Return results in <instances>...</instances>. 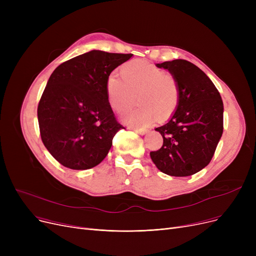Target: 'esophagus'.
<instances>
[{"label": "esophagus", "instance_id": "34e87169", "mask_svg": "<svg viewBox=\"0 0 256 256\" xmlns=\"http://www.w3.org/2000/svg\"><path fill=\"white\" fill-rule=\"evenodd\" d=\"M135 132H137V134H139V135H145V134L148 132V130H146V128H137V130H135Z\"/></svg>", "mask_w": 256, "mask_h": 256}]
</instances>
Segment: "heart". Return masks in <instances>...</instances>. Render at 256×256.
Here are the masks:
<instances>
[{
  "label": "heart",
  "mask_w": 256,
  "mask_h": 256,
  "mask_svg": "<svg viewBox=\"0 0 256 256\" xmlns=\"http://www.w3.org/2000/svg\"><path fill=\"white\" fill-rule=\"evenodd\" d=\"M121 76L113 72L106 78V98L118 113L128 111L137 96L139 108L126 113L122 121L132 128H142L156 119L163 121L176 111L180 89L176 78L142 60L121 66Z\"/></svg>",
  "instance_id": "1"
}]
</instances>
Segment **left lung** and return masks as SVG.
Returning <instances> with one entry per match:
<instances>
[{
    "label": "left lung",
    "instance_id": "1",
    "mask_svg": "<svg viewBox=\"0 0 256 256\" xmlns=\"http://www.w3.org/2000/svg\"><path fill=\"white\" fill-rule=\"evenodd\" d=\"M156 65L176 78L180 100L167 122L154 128L164 142L150 158L168 176H193L210 164L222 137L221 96L210 78L189 61L178 59Z\"/></svg>",
    "mask_w": 256,
    "mask_h": 256
}]
</instances>
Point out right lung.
Returning a JSON list of instances; mask_svg holds the SVG:
<instances>
[{
	"mask_svg": "<svg viewBox=\"0 0 256 256\" xmlns=\"http://www.w3.org/2000/svg\"><path fill=\"white\" fill-rule=\"evenodd\" d=\"M132 56L93 50L60 64L50 74L38 104V124L46 150L64 167L98 166L115 134L124 128L108 102L106 83Z\"/></svg>",
	"mask_w": 256,
	"mask_h": 256,
	"instance_id": "1",
	"label": "right lung"
}]
</instances>
